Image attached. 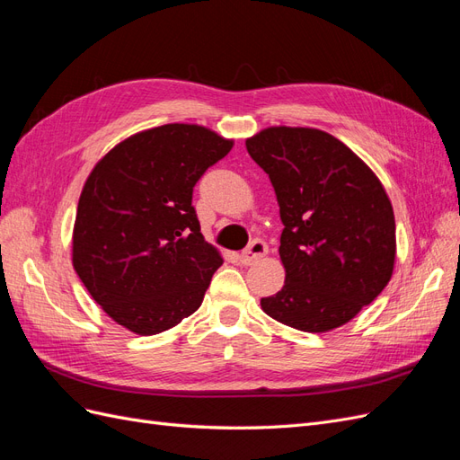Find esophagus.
Masks as SVG:
<instances>
[{"label":"esophagus","mask_w":460,"mask_h":460,"mask_svg":"<svg viewBox=\"0 0 460 460\" xmlns=\"http://www.w3.org/2000/svg\"><path fill=\"white\" fill-rule=\"evenodd\" d=\"M267 252H269L267 243H264L262 240H253L252 243H249V247L243 249V252L240 253V261H242V264H253L267 255Z\"/></svg>","instance_id":"esophagus-1"}]
</instances>
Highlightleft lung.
<instances>
[{"instance_id":"obj_1","label":"left lung","mask_w":460,"mask_h":460,"mask_svg":"<svg viewBox=\"0 0 460 460\" xmlns=\"http://www.w3.org/2000/svg\"><path fill=\"white\" fill-rule=\"evenodd\" d=\"M284 222L286 282L261 309L301 332H328L382 294L395 264V217L370 166L316 128L270 127L247 137Z\"/></svg>"}]
</instances>
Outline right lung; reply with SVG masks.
Returning a JSON list of instances; mask_svg holds the SVG:
<instances>
[{"mask_svg": "<svg viewBox=\"0 0 460 460\" xmlns=\"http://www.w3.org/2000/svg\"><path fill=\"white\" fill-rule=\"evenodd\" d=\"M234 142L199 124H163L122 140L82 188L73 267L102 309L153 336L196 313L222 264L203 240L193 186Z\"/></svg>", "mask_w": 460, "mask_h": 460, "instance_id": "1", "label": "right lung"}]
</instances>
